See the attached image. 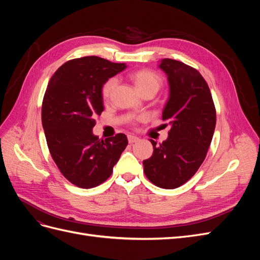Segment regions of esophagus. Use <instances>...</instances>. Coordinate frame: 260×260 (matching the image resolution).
I'll return each instance as SVG.
<instances>
[{
	"label": "esophagus",
	"mask_w": 260,
	"mask_h": 260,
	"mask_svg": "<svg viewBox=\"0 0 260 260\" xmlns=\"http://www.w3.org/2000/svg\"><path fill=\"white\" fill-rule=\"evenodd\" d=\"M128 141H129V143H130V144H133V143L138 142V141H139V138H138V137H136V136H128Z\"/></svg>",
	"instance_id": "esophagus-1"
}]
</instances>
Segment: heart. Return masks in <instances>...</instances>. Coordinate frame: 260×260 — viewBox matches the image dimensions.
Returning <instances> with one entry per match:
<instances>
[{
	"instance_id": "1",
	"label": "heart",
	"mask_w": 260,
	"mask_h": 260,
	"mask_svg": "<svg viewBox=\"0 0 260 260\" xmlns=\"http://www.w3.org/2000/svg\"><path fill=\"white\" fill-rule=\"evenodd\" d=\"M132 80L135 81L139 91L144 93H154L156 94L162 85V78L159 74H157L151 69H140L131 74ZM117 84L116 78H109V79L102 86V96L103 99H108L111 96Z\"/></svg>"
}]
</instances>
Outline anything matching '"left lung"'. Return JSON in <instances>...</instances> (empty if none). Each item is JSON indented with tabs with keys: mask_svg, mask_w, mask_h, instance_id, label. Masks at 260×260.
Returning <instances> with one entry per match:
<instances>
[{
	"mask_svg": "<svg viewBox=\"0 0 260 260\" xmlns=\"http://www.w3.org/2000/svg\"><path fill=\"white\" fill-rule=\"evenodd\" d=\"M167 75L169 99L162 120L170 124L167 140L143 160L144 174L155 185L176 188L190 180L205 159L216 127V109L208 84L195 68L171 58L160 60Z\"/></svg>",
	"mask_w": 260,
	"mask_h": 260,
	"instance_id": "1",
	"label": "left lung"
}]
</instances>
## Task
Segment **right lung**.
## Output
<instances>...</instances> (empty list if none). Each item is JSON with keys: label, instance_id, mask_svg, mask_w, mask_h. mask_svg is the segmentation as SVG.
<instances>
[{"label": "right lung", "instance_id": "obj_1", "mask_svg": "<svg viewBox=\"0 0 260 260\" xmlns=\"http://www.w3.org/2000/svg\"><path fill=\"white\" fill-rule=\"evenodd\" d=\"M127 67L98 56L72 59L61 65L46 88L42 125L53 160L69 182L98 186L111 177L128 145L123 133L99 140L92 129L104 111L102 86Z\"/></svg>", "mask_w": 260, "mask_h": 260}]
</instances>
